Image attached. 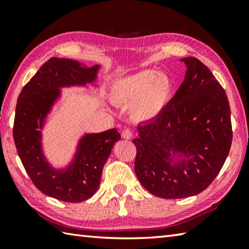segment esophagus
<instances>
[{
	"label": "esophagus",
	"mask_w": 249,
	"mask_h": 249,
	"mask_svg": "<svg viewBox=\"0 0 249 249\" xmlns=\"http://www.w3.org/2000/svg\"><path fill=\"white\" fill-rule=\"evenodd\" d=\"M122 137L125 138V140H132L134 137V133L130 129H124L123 133H122Z\"/></svg>",
	"instance_id": "obj_1"
}]
</instances>
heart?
Returning <instances> with one entry per match:
<instances>
[{"instance_id":"obj_1","label":"heart","mask_w":249,"mask_h":249,"mask_svg":"<svg viewBox=\"0 0 249 249\" xmlns=\"http://www.w3.org/2000/svg\"><path fill=\"white\" fill-rule=\"evenodd\" d=\"M171 82L166 73L145 70L114 82L112 96L115 103L130 105L132 114L138 120L155 117L170 94Z\"/></svg>"}]
</instances>
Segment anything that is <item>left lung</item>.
Returning a JSON list of instances; mask_svg holds the SVG:
<instances>
[{"label":"left lung","instance_id":"1","mask_svg":"<svg viewBox=\"0 0 249 249\" xmlns=\"http://www.w3.org/2000/svg\"><path fill=\"white\" fill-rule=\"evenodd\" d=\"M182 84L154 120L138 125L135 174L146 190L162 199H181L205 190L229 156L233 130L225 90L195 57ZM185 159L176 163L173 156Z\"/></svg>","mask_w":249,"mask_h":249}]
</instances>
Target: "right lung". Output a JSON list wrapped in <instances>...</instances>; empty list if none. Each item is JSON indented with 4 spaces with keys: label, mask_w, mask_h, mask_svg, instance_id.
Listing matches in <instances>:
<instances>
[{
    "label": "right lung",
    "mask_w": 249,
    "mask_h": 249,
    "mask_svg": "<svg viewBox=\"0 0 249 249\" xmlns=\"http://www.w3.org/2000/svg\"><path fill=\"white\" fill-rule=\"evenodd\" d=\"M100 67L50 58L22 89L16 104L13 138L25 170L35 187L57 200L77 203L98 190L103 167L121 135L116 128L87 134L80 141L74 160L66 170H54L45 159L40 130L46 115L60 95L62 87L94 81Z\"/></svg>",
    "instance_id": "right-lung-1"
}]
</instances>
